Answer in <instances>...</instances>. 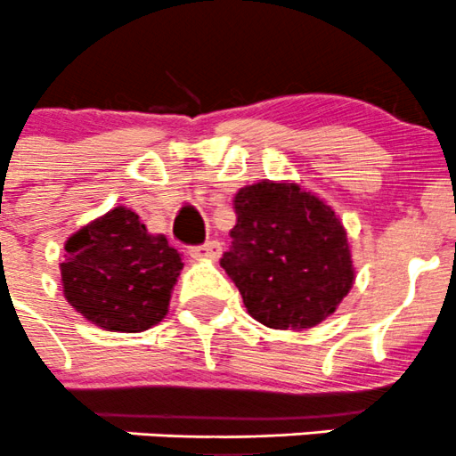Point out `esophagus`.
Returning <instances> with one entry per match:
<instances>
[{
	"mask_svg": "<svg viewBox=\"0 0 456 456\" xmlns=\"http://www.w3.org/2000/svg\"><path fill=\"white\" fill-rule=\"evenodd\" d=\"M220 251H223V247H220L218 240H207L205 245L191 247V249H189V254H191V258H196V260H218Z\"/></svg>",
	"mask_w": 456,
	"mask_h": 456,
	"instance_id": "1",
	"label": "esophagus"
}]
</instances>
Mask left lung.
Instances as JSON below:
<instances>
[{
  "instance_id": "8db88e82",
  "label": "left lung",
  "mask_w": 456,
  "mask_h": 456,
  "mask_svg": "<svg viewBox=\"0 0 456 456\" xmlns=\"http://www.w3.org/2000/svg\"><path fill=\"white\" fill-rule=\"evenodd\" d=\"M233 245L220 265L247 312L272 330H309L338 309L356 281L336 211L291 180H260L233 198Z\"/></svg>"
}]
</instances>
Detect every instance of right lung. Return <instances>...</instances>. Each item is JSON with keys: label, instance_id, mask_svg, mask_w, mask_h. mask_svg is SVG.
Listing matches in <instances>:
<instances>
[{"label": "right lung", "instance_id": "obj_1", "mask_svg": "<svg viewBox=\"0 0 456 456\" xmlns=\"http://www.w3.org/2000/svg\"><path fill=\"white\" fill-rule=\"evenodd\" d=\"M60 265L75 312L106 331L135 334L169 314L184 263L162 233H149L129 207H116L70 233Z\"/></svg>", "mask_w": 456, "mask_h": 456}]
</instances>
